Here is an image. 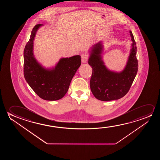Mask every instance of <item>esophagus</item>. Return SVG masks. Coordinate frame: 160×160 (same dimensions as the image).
Segmentation results:
<instances>
[{
  "mask_svg": "<svg viewBox=\"0 0 160 160\" xmlns=\"http://www.w3.org/2000/svg\"><path fill=\"white\" fill-rule=\"evenodd\" d=\"M88 55L86 54V53H82V55H81V62H82V63H86V62H87L88 60Z\"/></svg>",
  "mask_w": 160,
  "mask_h": 160,
  "instance_id": "1",
  "label": "esophagus"
}]
</instances>
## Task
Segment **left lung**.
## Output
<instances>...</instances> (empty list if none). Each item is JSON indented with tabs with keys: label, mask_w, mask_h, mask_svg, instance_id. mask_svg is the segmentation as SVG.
<instances>
[{
	"label": "left lung",
	"mask_w": 160,
	"mask_h": 160,
	"mask_svg": "<svg viewBox=\"0 0 160 160\" xmlns=\"http://www.w3.org/2000/svg\"><path fill=\"white\" fill-rule=\"evenodd\" d=\"M131 48L127 63L120 72L108 69L103 61L102 42L92 46L90 50L88 63L92 68L90 88L94 96L102 101L117 100L125 96L128 92L138 72L137 46L131 31Z\"/></svg>",
	"instance_id": "8db88e82"
}]
</instances>
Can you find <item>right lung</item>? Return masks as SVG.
Returning <instances> with one entry per match:
<instances>
[{"label":"right lung","mask_w":160,"mask_h":160,"mask_svg":"<svg viewBox=\"0 0 160 160\" xmlns=\"http://www.w3.org/2000/svg\"><path fill=\"white\" fill-rule=\"evenodd\" d=\"M42 24L35 25L30 39L25 46L24 78L32 90L41 98L46 101H57L68 91L70 82L81 65V56L76 55L62 58L55 67L46 68L36 59L33 53L34 40Z\"/></svg>","instance_id":"add662e5"}]
</instances>
